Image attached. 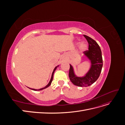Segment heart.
<instances>
[{
    "label": "heart",
    "mask_w": 125,
    "mask_h": 125,
    "mask_svg": "<svg viewBox=\"0 0 125 125\" xmlns=\"http://www.w3.org/2000/svg\"><path fill=\"white\" fill-rule=\"evenodd\" d=\"M87 47H88V45H87V43L85 42H82L80 43V45H79V48H80V50L82 51L86 50Z\"/></svg>",
    "instance_id": "heart-1"
}]
</instances>
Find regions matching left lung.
<instances>
[{
  "mask_svg": "<svg viewBox=\"0 0 125 125\" xmlns=\"http://www.w3.org/2000/svg\"><path fill=\"white\" fill-rule=\"evenodd\" d=\"M89 44V50L83 52L91 62V67L84 76L77 77L74 74L73 67L70 65L69 77L73 83L78 86H88L92 84L99 78L103 67L102 52L99 45L92 38L83 35Z\"/></svg>",
  "mask_w": 125,
  "mask_h": 125,
  "instance_id": "left-lung-1",
  "label": "left lung"
}]
</instances>
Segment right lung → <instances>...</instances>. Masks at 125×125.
Segmentation results:
<instances>
[{
    "instance_id": "add662e5",
    "label": "right lung",
    "mask_w": 125,
    "mask_h": 125,
    "mask_svg": "<svg viewBox=\"0 0 125 125\" xmlns=\"http://www.w3.org/2000/svg\"><path fill=\"white\" fill-rule=\"evenodd\" d=\"M58 67V66H56L55 68H54V70H53V72H52V77H51V80H50V81L49 82V83H48V84L46 85V86H45V87H44V88H41V89H31V88H29V89H31V90H34V91H40V90H43V89H46V88H47V87H48L49 86H50L51 84V83H52V79H53V75H54V72H55V71L56 70V68H57Z\"/></svg>"
}]
</instances>
